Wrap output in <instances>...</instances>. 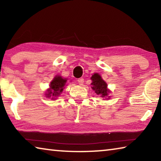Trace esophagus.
<instances>
[{
	"label": "esophagus",
	"instance_id": "obj_1",
	"mask_svg": "<svg viewBox=\"0 0 161 161\" xmlns=\"http://www.w3.org/2000/svg\"><path fill=\"white\" fill-rule=\"evenodd\" d=\"M77 81H78V84H80V85H83V84H84V79L83 78L78 79Z\"/></svg>",
	"mask_w": 161,
	"mask_h": 161
}]
</instances>
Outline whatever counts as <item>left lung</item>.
Returning a JSON list of instances; mask_svg holds the SVG:
<instances>
[{
    "label": "left lung",
    "mask_w": 161,
    "mask_h": 161,
    "mask_svg": "<svg viewBox=\"0 0 161 161\" xmlns=\"http://www.w3.org/2000/svg\"><path fill=\"white\" fill-rule=\"evenodd\" d=\"M92 89L97 95L103 98V99H109L110 96L108 94L111 92L108 89V85L106 81L103 80L99 73H94L91 77Z\"/></svg>",
    "instance_id": "obj_1"
}]
</instances>
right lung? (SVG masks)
I'll return each mask as SVG.
<instances>
[{"label":"right lung","mask_w":161,"mask_h":161,"mask_svg":"<svg viewBox=\"0 0 161 161\" xmlns=\"http://www.w3.org/2000/svg\"><path fill=\"white\" fill-rule=\"evenodd\" d=\"M67 79L63 78L60 75H56L53 80L50 83L49 88L45 92V97L51 98V99L54 100L58 98L63 92L65 88Z\"/></svg>","instance_id":"obj_1"}]
</instances>
